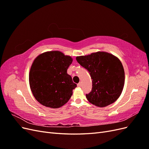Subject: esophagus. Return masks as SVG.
Wrapping results in <instances>:
<instances>
[{"label":"esophagus","instance_id":"obj_1","mask_svg":"<svg viewBox=\"0 0 149 149\" xmlns=\"http://www.w3.org/2000/svg\"><path fill=\"white\" fill-rule=\"evenodd\" d=\"M77 86H78V87H81V86H82V84H81V83L79 82V83L77 84Z\"/></svg>","mask_w":149,"mask_h":149}]
</instances>
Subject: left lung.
<instances>
[{"label": "left lung", "mask_w": 149, "mask_h": 149, "mask_svg": "<svg viewBox=\"0 0 149 149\" xmlns=\"http://www.w3.org/2000/svg\"><path fill=\"white\" fill-rule=\"evenodd\" d=\"M81 66L86 69L93 79L91 91L86 94L93 104L102 107L114 103L124 88L125 73L118 58L99 52L76 57Z\"/></svg>", "instance_id": "8db88e82"}]
</instances>
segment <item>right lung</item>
I'll use <instances>...</instances> for the list:
<instances>
[{
    "mask_svg": "<svg viewBox=\"0 0 149 149\" xmlns=\"http://www.w3.org/2000/svg\"><path fill=\"white\" fill-rule=\"evenodd\" d=\"M73 60L58 51L45 52L34 60L29 74L33 95L41 104L58 108L70 100L76 87L67 70Z\"/></svg>",
    "mask_w": 149,
    "mask_h": 149,
    "instance_id": "1",
    "label": "right lung"
}]
</instances>
